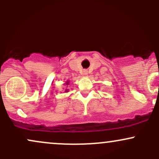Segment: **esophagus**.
<instances>
[{"instance_id":"1","label":"esophagus","mask_w":159,"mask_h":159,"mask_svg":"<svg viewBox=\"0 0 159 159\" xmlns=\"http://www.w3.org/2000/svg\"><path fill=\"white\" fill-rule=\"evenodd\" d=\"M83 75H88V70H83Z\"/></svg>"}]
</instances>
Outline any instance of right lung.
Wrapping results in <instances>:
<instances>
[{
	"instance_id": "1",
	"label": "right lung",
	"mask_w": 159,
	"mask_h": 159,
	"mask_svg": "<svg viewBox=\"0 0 159 159\" xmlns=\"http://www.w3.org/2000/svg\"><path fill=\"white\" fill-rule=\"evenodd\" d=\"M65 84H66V85H68V84H69V81H66V83H65ZM68 89L65 90V92H68Z\"/></svg>"
}]
</instances>
